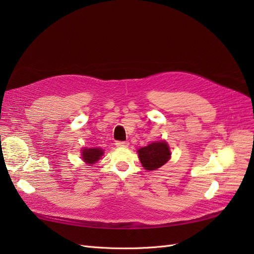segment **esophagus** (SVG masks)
<instances>
[{
    "label": "esophagus",
    "instance_id": "34e87169",
    "mask_svg": "<svg viewBox=\"0 0 254 254\" xmlns=\"http://www.w3.org/2000/svg\"><path fill=\"white\" fill-rule=\"evenodd\" d=\"M129 143L128 142H124V141H118L117 143H115V146L117 147H126V146H128Z\"/></svg>",
    "mask_w": 254,
    "mask_h": 254
}]
</instances>
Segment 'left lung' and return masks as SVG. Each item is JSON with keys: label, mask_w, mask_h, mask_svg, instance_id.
Segmentation results:
<instances>
[{"label": "left lung", "mask_w": 254, "mask_h": 254, "mask_svg": "<svg viewBox=\"0 0 254 254\" xmlns=\"http://www.w3.org/2000/svg\"><path fill=\"white\" fill-rule=\"evenodd\" d=\"M143 167L147 171H155L171 159L172 152L165 141L153 142L137 150Z\"/></svg>", "instance_id": "obj_1"}]
</instances>
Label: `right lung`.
Here are the masks:
<instances>
[{"label":"right lung","instance_id":"1","mask_svg":"<svg viewBox=\"0 0 254 254\" xmlns=\"http://www.w3.org/2000/svg\"><path fill=\"white\" fill-rule=\"evenodd\" d=\"M104 155L102 148H82L81 159L87 164H94Z\"/></svg>","mask_w":254,"mask_h":254}]
</instances>
